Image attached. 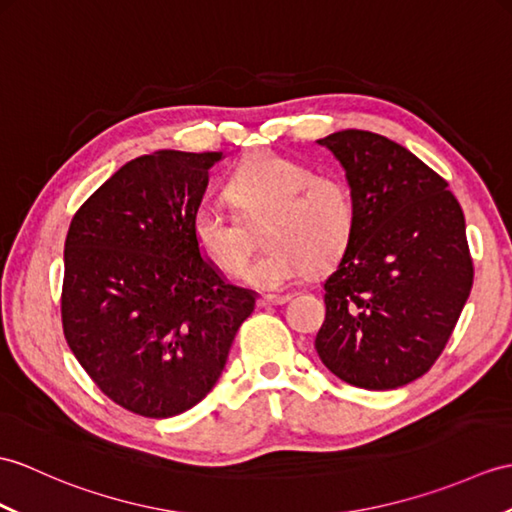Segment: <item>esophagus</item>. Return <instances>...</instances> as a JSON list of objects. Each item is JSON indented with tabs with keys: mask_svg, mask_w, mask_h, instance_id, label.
<instances>
[{
	"mask_svg": "<svg viewBox=\"0 0 512 512\" xmlns=\"http://www.w3.org/2000/svg\"><path fill=\"white\" fill-rule=\"evenodd\" d=\"M290 301V294H261L257 299L259 307H270V305H283Z\"/></svg>",
	"mask_w": 512,
	"mask_h": 512,
	"instance_id": "1",
	"label": "esophagus"
}]
</instances>
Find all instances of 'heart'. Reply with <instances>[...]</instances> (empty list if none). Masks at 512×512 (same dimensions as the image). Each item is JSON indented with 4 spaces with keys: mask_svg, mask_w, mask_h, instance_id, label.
Here are the masks:
<instances>
[{
    "mask_svg": "<svg viewBox=\"0 0 512 512\" xmlns=\"http://www.w3.org/2000/svg\"><path fill=\"white\" fill-rule=\"evenodd\" d=\"M227 192L244 216L266 211L261 240L268 246L246 270L259 290H279L301 279L307 268H323L347 248L355 227L349 187L338 176L314 174L310 165L264 150L231 172ZM189 229L196 246L222 275L242 272L248 246L240 220L202 200Z\"/></svg>",
    "mask_w": 512,
    "mask_h": 512,
    "instance_id": "b5f03b06",
    "label": "heart"
}]
</instances>
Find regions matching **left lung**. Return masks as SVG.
Masks as SVG:
<instances>
[{
  "instance_id": "1",
  "label": "left lung",
  "mask_w": 512,
  "mask_h": 512,
  "mask_svg": "<svg viewBox=\"0 0 512 512\" xmlns=\"http://www.w3.org/2000/svg\"><path fill=\"white\" fill-rule=\"evenodd\" d=\"M318 144L347 172L355 227L323 283L316 353L351 386H406L430 371L469 299L465 216L443 178L384 135L340 130Z\"/></svg>"
}]
</instances>
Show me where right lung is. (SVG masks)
Returning <instances> with one entry per match:
<instances>
[{
  "label": "right lung",
  "instance_id": "add662e5",
  "mask_svg": "<svg viewBox=\"0 0 512 512\" xmlns=\"http://www.w3.org/2000/svg\"><path fill=\"white\" fill-rule=\"evenodd\" d=\"M222 152L157 150L95 189L65 240L69 349L117 406L176 417L216 386L255 292L196 246L189 220Z\"/></svg>",
  "mask_w": 512,
  "mask_h": 512
}]
</instances>
